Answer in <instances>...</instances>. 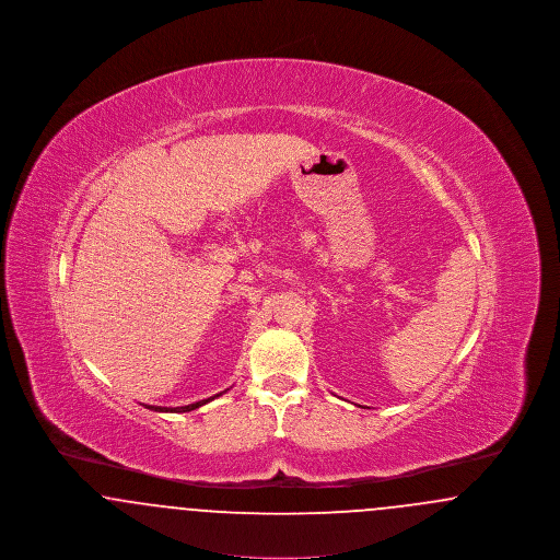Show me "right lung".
I'll return each mask as SVG.
<instances>
[{
	"mask_svg": "<svg viewBox=\"0 0 560 560\" xmlns=\"http://www.w3.org/2000/svg\"><path fill=\"white\" fill-rule=\"evenodd\" d=\"M222 393H218V395H213L210 399L197 400V402H190V405H185V407H160V405H144L147 409H153V411H176V413H185V411H192V409H197V407H201V405H206V402H210V400L215 399V397H220Z\"/></svg>",
	"mask_w": 560,
	"mask_h": 560,
	"instance_id": "1",
	"label": "right lung"
}]
</instances>
